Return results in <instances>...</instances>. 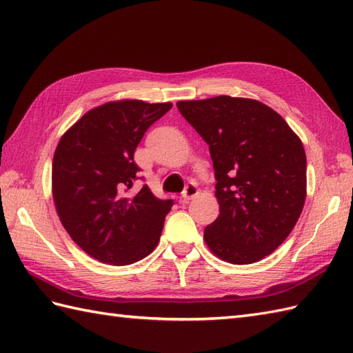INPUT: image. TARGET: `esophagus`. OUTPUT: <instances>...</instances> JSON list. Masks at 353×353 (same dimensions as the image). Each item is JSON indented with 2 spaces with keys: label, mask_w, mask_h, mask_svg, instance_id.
Segmentation results:
<instances>
[{
  "label": "esophagus",
  "mask_w": 353,
  "mask_h": 353,
  "mask_svg": "<svg viewBox=\"0 0 353 353\" xmlns=\"http://www.w3.org/2000/svg\"><path fill=\"white\" fill-rule=\"evenodd\" d=\"M197 194H199V186L196 183H188L186 185L185 191L182 192V200L185 201V203H188V201L196 197Z\"/></svg>",
  "instance_id": "34e87169"
}]
</instances>
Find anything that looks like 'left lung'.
Listing matches in <instances>:
<instances>
[{"instance_id": "8db88e82", "label": "left lung", "mask_w": 353, "mask_h": 353, "mask_svg": "<svg viewBox=\"0 0 353 353\" xmlns=\"http://www.w3.org/2000/svg\"><path fill=\"white\" fill-rule=\"evenodd\" d=\"M209 145L220 215L205 241L220 259L253 264L279 247L302 214L306 154L285 119L264 103L220 95L179 101Z\"/></svg>"}]
</instances>
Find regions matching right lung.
<instances>
[{
    "label": "right lung",
    "mask_w": 353,
    "mask_h": 353,
    "mask_svg": "<svg viewBox=\"0 0 353 353\" xmlns=\"http://www.w3.org/2000/svg\"><path fill=\"white\" fill-rule=\"evenodd\" d=\"M171 103L110 101L86 112L61 138L52 157V199L63 228L89 256L133 264L154 250L172 200L138 181L133 154Z\"/></svg>",
    "instance_id": "right-lung-1"
}]
</instances>
